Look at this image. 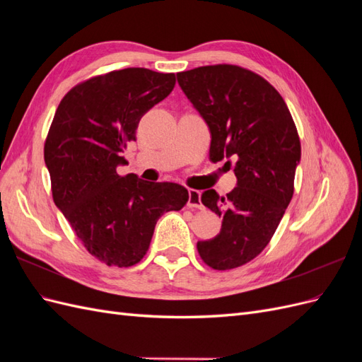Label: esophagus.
Returning a JSON list of instances; mask_svg holds the SVG:
<instances>
[{
  "label": "esophagus",
  "instance_id": "obj_1",
  "mask_svg": "<svg viewBox=\"0 0 362 362\" xmlns=\"http://www.w3.org/2000/svg\"><path fill=\"white\" fill-rule=\"evenodd\" d=\"M187 205L190 208H198V210H204V204L201 199V192L198 190H189V202Z\"/></svg>",
  "mask_w": 362,
  "mask_h": 362
}]
</instances>
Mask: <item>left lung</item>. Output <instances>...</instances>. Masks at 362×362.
<instances>
[{
    "instance_id": "1",
    "label": "left lung",
    "mask_w": 362,
    "mask_h": 362,
    "mask_svg": "<svg viewBox=\"0 0 362 362\" xmlns=\"http://www.w3.org/2000/svg\"><path fill=\"white\" fill-rule=\"evenodd\" d=\"M177 80L210 128V160L234 161L237 177L226 196L202 193V204L223 221L198 252L214 270L235 269L264 250L293 198L298 128L275 87L246 68L210 64L178 72Z\"/></svg>"
}]
</instances>
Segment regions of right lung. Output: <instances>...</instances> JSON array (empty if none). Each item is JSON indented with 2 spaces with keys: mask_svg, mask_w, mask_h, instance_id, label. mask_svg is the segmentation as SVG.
Listing matches in <instances>:
<instances>
[{
  "mask_svg": "<svg viewBox=\"0 0 362 362\" xmlns=\"http://www.w3.org/2000/svg\"><path fill=\"white\" fill-rule=\"evenodd\" d=\"M175 74L127 68L95 75L63 96L43 146L52 199L92 257L131 267L146 255L158 218L180 211L189 192L175 182L119 175L117 164Z\"/></svg>",
  "mask_w": 362,
  "mask_h": 362,
  "instance_id": "1",
  "label": "right lung"
}]
</instances>
